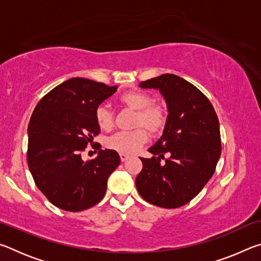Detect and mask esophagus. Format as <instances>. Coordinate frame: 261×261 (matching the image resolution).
<instances>
[{
  "label": "esophagus",
  "instance_id": "esophagus-1",
  "mask_svg": "<svg viewBox=\"0 0 261 261\" xmlns=\"http://www.w3.org/2000/svg\"><path fill=\"white\" fill-rule=\"evenodd\" d=\"M120 158H121V161L124 162L130 158V155H129V154H125V153H120Z\"/></svg>",
  "mask_w": 261,
  "mask_h": 261
}]
</instances>
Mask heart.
Masks as SVG:
<instances>
[{"label": "heart", "instance_id": "obj_1", "mask_svg": "<svg viewBox=\"0 0 261 261\" xmlns=\"http://www.w3.org/2000/svg\"><path fill=\"white\" fill-rule=\"evenodd\" d=\"M120 103L127 109L136 110L134 125L139 126L132 131H120L106 140V146L114 151L132 154L146 143L148 134L160 135L166 127L168 112L165 105L152 102L151 95L143 91H127L118 98ZM95 122L101 130L109 131L114 126L113 113L107 106H99L95 109Z\"/></svg>", "mask_w": 261, "mask_h": 261}]
</instances>
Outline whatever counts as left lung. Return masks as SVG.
Listing matches in <instances>:
<instances>
[{
    "label": "left lung",
    "mask_w": 261,
    "mask_h": 261,
    "mask_svg": "<svg viewBox=\"0 0 261 261\" xmlns=\"http://www.w3.org/2000/svg\"><path fill=\"white\" fill-rule=\"evenodd\" d=\"M139 86L160 90L169 114L161 138L148 149L154 156L140 158L143 169L136 187L149 204L177 208L191 201L214 174L221 155L218 116L207 96L176 74H161Z\"/></svg>",
    "instance_id": "1"
}]
</instances>
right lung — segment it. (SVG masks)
Here are the masks:
<instances>
[{
    "mask_svg": "<svg viewBox=\"0 0 261 261\" xmlns=\"http://www.w3.org/2000/svg\"><path fill=\"white\" fill-rule=\"evenodd\" d=\"M116 90L103 83L71 78L48 92L31 116L30 171L39 190L61 210L81 212L98 204L108 177L120 165L114 149H100L98 156L85 162L82 159L100 134L95 109Z\"/></svg>",
    "mask_w": 261,
    "mask_h": 261,
    "instance_id": "obj_1",
    "label": "right lung"
}]
</instances>
